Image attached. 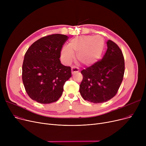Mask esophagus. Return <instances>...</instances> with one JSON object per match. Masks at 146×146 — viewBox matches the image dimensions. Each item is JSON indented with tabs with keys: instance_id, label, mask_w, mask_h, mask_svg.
Instances as JSON below:
<instances>
[{
	"instance_id": "1",
	"label": "esophagus",
	"mask_w": 146,
	"mask_h": 146,
	"mask_svg": "<svg viewBox=\"0 0 146 146\" xmlns=\"http://www.w3.org/2000/svg\"><path fill=\"white\" fill-rule=\"evenodd\" d=\"M79 72V68L77 67H75V66H73L72 67V74L74 73L75 72Z\"/></svg>"
}]
</instances>
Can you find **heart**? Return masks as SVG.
<instances>
[{"instance_id":"heart-1","label":"heart","mask_w":146,"mask_h":146,"mask_svg":"<svg viewBox=\"0 0 146 146\" xmlns=\"http://www.w3.org/2000/svg\"><path fill=\"white\" fill-rule=\"evenodd\" d=\"M104 47V41L100 36L86 35L72 40L68 47L61 50V58L66 64L70 63L77 55L79 62L85 66L94 64L101 57Z\"/></svg>"}]
</instances>
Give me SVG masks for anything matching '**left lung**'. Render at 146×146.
I'll return each instance as SVG.
<instances>
[{
    "instance_id": "1",
    "label": "left lung",
    "mask_w": 146,
    "mask_h": 146,
    "mask_svg": "<svg viewBox=\"0 0 146 146\" xmlns=\"http://www.w3.org/2000/svg\"><path fill=\"white\" fill-rule=\"evenodd\" d=\"M106 44L108 48L102 59L81 72L80 93L90 102L110 100L117 94L123 80L125 63L122 52L112 41L108 40Z\"/></svg>"
}]
</instances>
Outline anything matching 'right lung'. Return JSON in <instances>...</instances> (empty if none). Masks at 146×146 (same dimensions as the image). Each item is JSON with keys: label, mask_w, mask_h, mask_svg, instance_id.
Here are the masks:
<instances>
[{"label": "right lung", "mask_w": 146, "mask_h": 146, "mask_svg": "<svg viewBox=\"0 0 146 146\" xmlns=\"http://www.w3.org/2000/svg\"><path fill=\"white\" fill-rule=\"evenodd\" d=\"M67 35L52 34L34 42L27 51L22 78L28 96L40 104L57 101L65 82L72 76L71 67L61 63L60 58Z\"/></svg>", "instance_id": "add662e5"}]
</instances>
